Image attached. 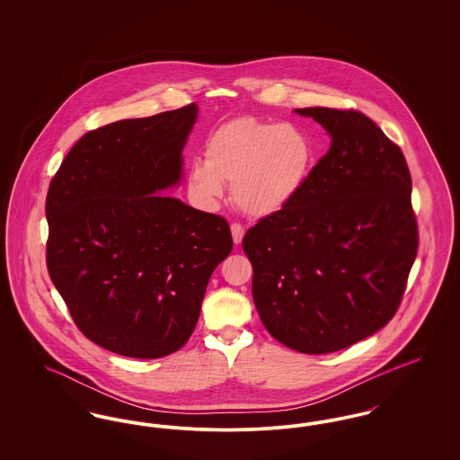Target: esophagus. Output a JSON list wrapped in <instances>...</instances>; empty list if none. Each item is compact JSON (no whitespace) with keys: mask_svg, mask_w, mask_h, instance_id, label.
I'll return each mask as SVG.
<instances>
[{"mask_svg":"<svg viewBox=\"0 0 460 460\" xmlns=\"http://www.w3.org/2000/svg\"><path fill=\"white\" fill-rule=\"evenodd\" d=\"M231 234H233V241H234V244H240L241 241H243V236H244V229H243V226L241 224H231Z\"/></svg>","mask_w":460,"mask_h":460,"instance_id":"1","label":"esophagus"}]
</instances>
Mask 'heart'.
<instances>
[{"mask_svg": "<svg viewBox=\"0 0 460 460\" xmlns=\"http://www.w3.org/2000/svg\"><path fill=\"white\" fill-rule=\"evenodd\" d=\"M205 162L188 171L191 193L205 205L224 197V182L252 217L281 212L305 186L315 148L305 131L291 124L240 117L219 126L205 141Z\"/></svg>", "mask_w": 460, "mask_h": 460, "instance_id": "obj_1", "label": "heart"}]
</instances>
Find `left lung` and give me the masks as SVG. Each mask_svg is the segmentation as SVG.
<instances>
[{"label": "left lung", "mask_w": 460, "mask_h": 460, "mask_svg": "<svg viewBox=\"0 0 460 460\" xmlns=\"http://www.w3.org/2000/svg\"><path fill=\"white\" fill-rule=\"evenodd\" d=\"M331 146L286 208L243 238L265 329L291 350L331 353L386 326L417 255L402 150L357 110L296 109Z\"/></svg>", "instance_id": "1"}]
</instances>
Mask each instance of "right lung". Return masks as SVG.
Listing matches in <instances>:
<instances>
[{"instance_id": "add662e5", "label": "right lung", "mask_w": 460, "mask_h": 460, "mask_svg": "<svg viewBox=\"0 0 460 460\" xmlns=\"http://www.w3.org/2000/svg\"><path fill=\"white\" fill-rule=\"evenodd\" d=\"M197 115L191 103L86 132L49 182L48 272L75 326L105 350H179L233 250L227 220L162 193L182 179Z\"/></svg>"}]
</instances>
